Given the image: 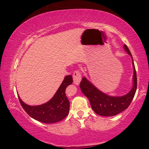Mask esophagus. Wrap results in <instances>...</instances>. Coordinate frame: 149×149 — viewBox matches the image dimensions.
<instances>
[{"label":"esophagus","instance_id":"obj_1","mask_svg":"<svg viewBox=\"0 0 149 149\" xmlns=\"http://www.w3.org/2000/svg\"><path fill=\"white\" fill-rule=\"evenodd\" d=\"M73 80L75 85H79L81 80V74L79 70H75L73 73Z\"/></svg>","mask_w":149,"mask_h":149}]
</instances>
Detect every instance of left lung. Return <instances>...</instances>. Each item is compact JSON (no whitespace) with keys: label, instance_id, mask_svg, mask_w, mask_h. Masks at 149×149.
<instances>
[{"label":"left lung","instance_id":"1","mask_svg":"<svg viewBox=\"0 0 149 149\" xmlns=\"http://www.w3.org/2000/svg\"><path fill=\"white\" fill-rule=\"evenodd\" d=\"M126 52L132 58L133 66V85L130 91L122 97H111L102 93L89 82L86 78L83 77L80 83V88L82 93L89 100L93 111L98 115L102 116H113L127 109L134 97L137 86V74L133 62L132 55L127 45H123Z\"/></svg>","mask_w":149,"mask_h":149}]
</instances>
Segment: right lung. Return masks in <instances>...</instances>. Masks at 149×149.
<instances>
[{
  "mask_svg": "<svg viewBox=\"0 0 149 149\" xmlns=\"http://www.w3.org/2000/svg\"><path fill=\"white\" fill-rule=\"evenodd\" d=\"M72 75L64 77L62 84L49 101L39 106H29L24 103L18 96L22 108L32 118L45 123H52L61 121L67 116L70 110V102L65 95L66 87L72 84Z\"/></svg>",
  "mask_w": 149,
  "mask_h": 149,
  "instance_id": "obj_1",
  "label": "right lung"
}]
</instances>
